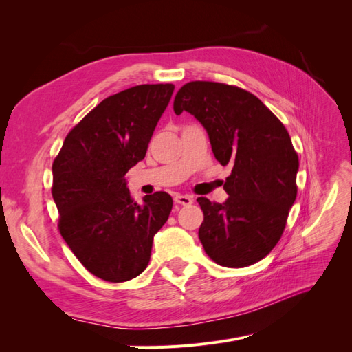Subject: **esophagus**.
Returning a JSON list of instances; mask_svg holds the SVG:
<instances>
[{
  "instance_id": "34e87169",
  "label": "esophagus",
  "mask_w": 352,
  "mask_h": 352,
  "mask_svg": "<svg viewBox=\"0 0 352 352\" xmlns=\"http://www.w3.org/2000/svg\"><path fill=\"white\" fill-rule=\"evenodd\" d=\"M175 202L176 204H180V206H190L194 202V198L189 197V195H175Z\"/></svg>"
}]
</instances>
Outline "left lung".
<instances>
[{
    "instance_id": "8db88e82",
    "label": "left lung",
    "mask_w": 352,
    "mask_h": 352,
    "mask_svg": "<svg viewBox=\"0 0 352 352\" xmlns=\"http://www.w3.org/2000/svg\"><path fill=\"white\" fill-rule=\"evenodd\" d=\"M207 131L212 154L232 166L225 202L198 198L204 221L198 236L208 257L247 267L279 242L296 198L300 163L285 126L255 95L217 82H189L175 97Z\"/></svg>"
}]
</instances>
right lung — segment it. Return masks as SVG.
<instances>
[{"label": "right lung", "instance_id": "1", "mask_svg": "<svg viewBox=\"0 0 352 352\" xmlns=\"http://www.w3.org/2000/svg\"><path fill=\"white\" fill-rule=\"evenodd\" d=\"M175 85H138L101 101L66 136L52 163L58 229L97 278L124 282L150 263L155 233L173 207L166 192L132 199L124 175L146 154Z\"/></svg>", "mask_w": 352, "mask_h": 352}]
</instances>
